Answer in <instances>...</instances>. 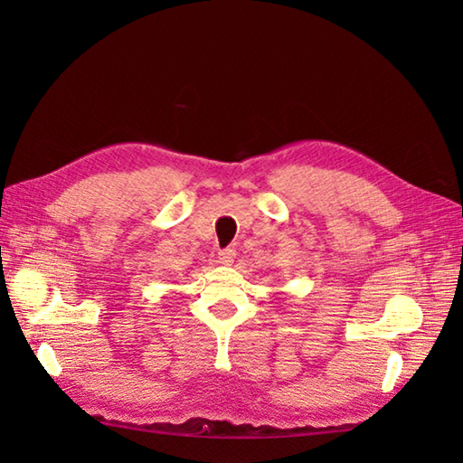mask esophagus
Returning a JSON list of instances; mask_svg holds the SVG:
<instances>
[{
	"label": "esophagus",
	"instance_id": "esophagus-1",
	"mask_svg": "<svg viewBox=\"0 0 463 463\" xmlns=\"http://www.w3.org/2000/svg\"><path fill=\"white\" fill-rule=\"evenodd\" d=\"M234 257H237V252H234L232 249H224L219 252V260H221V264H226V267H231V264L234 262Z\"/></svg>",
	"mask_w": 463,
	"mask_h": 463
}]
</instances>
